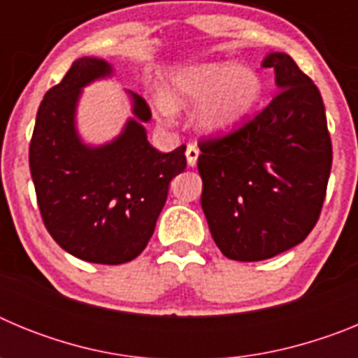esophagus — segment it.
I'll list each match as a JSON object with an SVG mask.
<instances>
[{"label": "esophagus", "mask_w": 358, "mask_h": 358, "mask_svg": "<svg viewBox=\"0 0 358 358\" xmlns=\"http://www.w3.org/2000/svg\"><path fill=\"white\" fill-rule=\"evenodd\" d=\"M197 157H199L197 145L188 143V147H186V161H188L189 166H195V164H197Z\"/></svg>", "instance_id": "1"}]
</instances>
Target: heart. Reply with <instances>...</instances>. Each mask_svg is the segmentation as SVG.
I'll return each mask as SVG.
<instances>
[{"label": "heart", "mask_w": 358, "mask_h": 358, "mask_svg": "<svg viewBox=\"0 0 358 358\" xmlns=\"http://www.w3.org/2000/svg\"><path fill=\"white\" fill-rule=\"evenodd\" d=\"M260 94L262 82L252 69L235 62H211L176 73L166 96H157V113L169 123L176 107L202 106L199 125L210 132H224L248 115Z\"/></svg>", "instance_id": "obj_1"}]
</instances>
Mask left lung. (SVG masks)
I'll return each instance as SVG.
<instances>
[{"mask_svg":"<svg viewBox=\"0 0 358 358\" xmlns=\"http://www.w3.org/2000/svg\"><path fill=\"white\" fill-rule=\"evenodd\" d=\"M278 93L255 118L201 140V204L229 260L260 262L301 243L317 224L331 140L317 85L287 53L265 57Z\"/></svg>","mask_w":358,"mask_h":358,"instance_id":"left-lung-1","label":"left lung"}]
</instances>
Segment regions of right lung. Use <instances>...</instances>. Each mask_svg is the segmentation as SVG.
I'll return each instance as SVG.
<instances>
[{"instance_id": "1", "label": "right lung", "mask_w": 358, "mask_h": 358, "mask_svg": "<svg viewBox=\"0 0 358 358\" xmlns=\"http://www.w3.org/2000/svg\"><path fill=\"white\" fill-rule=\"evenodd\" d=\"M102 59L84 57L44 94L30 141V173L52 238L84 262L120 265L147 248L169 185L186 169V147L163 154L147 141L141 122L150 107L132 94L134 120L103 147H85L75 131L84 85L110 75Z\"/></svg>"}]
</instances>
